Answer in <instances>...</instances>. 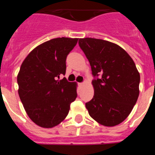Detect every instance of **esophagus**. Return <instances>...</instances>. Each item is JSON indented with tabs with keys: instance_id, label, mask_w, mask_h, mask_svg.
I'll return each mask as SVG.
<instances>
[{
	"instance_id": "obj_1",
	"label": "esophagus",
	"mask_w": 155,
	"mask_h": 155,
	"mask_svg": "<svg viewBox=\"0 0 155 155\" xmlns=\"http://www.w3.org/2000/svg\"><path fill=\"white\" fill-rule=\"evenodd\" d=\"M84 84V82H81V83H79V86H80V87H82Z\"/></svg>"
}]
</instances>
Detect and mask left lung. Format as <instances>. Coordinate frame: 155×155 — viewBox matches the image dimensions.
<instances>
[{"label": "left lung", "mask_w": 155, "mask_h": 155, "mask_svg": "<svg viewBox=\"0 0 155 155\" xmlns=\"http://www.w3.org/2000/svg\"><path fill=\"white\" fill-rule=\"evenodd\" d=\"M95 79L89 114L102 125L112 127L128 117L139 95L140 74L130 56L116 44L102 39L79 38ZM100 75V77L98 76Z\"/></svg>", "instance_id": "1"}]
</instances>
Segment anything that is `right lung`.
<instances>
[{
	"label": "right lung",
	"instance_id": "add662e5",
	"mask_svg": "<svg viewBox=\"0 0 155 155\" xmlns=\"http://www.w3.org/2000/svg\"><path fill=\"white\" fill-rule=\"evenodd\" d=\"M78 38H57L40 44L22 62L17 83L19 98L30 119L44 128H51L65 120L70 105L77 97L76 82L65 75L66 58Z\"/></svg>",
	"mask_w": 155,
	"mask_h": 155
}]
</instances>
